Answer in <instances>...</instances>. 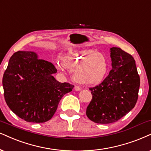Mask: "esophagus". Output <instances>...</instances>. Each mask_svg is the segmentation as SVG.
Returning a JSON list of instances; mask_svg holds the SVG:
<instances>
[{
  "mask_svg": "<svg viewBox=\"0 0 151 151\" xmlns=\"http://www.w3.org/2000/svg\"><path fill=\"white\" fill-rule=\"evenodd\" d=\"M74 90L77 91H79L81 90V88H80L79 86H74Z\"/></svg>",
  "mask_w": 151,
  "mask_h": 151,
  "instance_id": "34e87169",
  "label": "esophagus"
}]
</instances>
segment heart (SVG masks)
<instances>
[{
  "label": "heart",
  "mask_w": 151,
  "mask_h": 151,
  "mask_svg": "<svg viewBox=\"0 0 151 151\" xmlns=\"http://www.w3.org/2000/svg\"><path fill=\"white\" fill-rule=\"evenodd\" d=\"M63 65L73 72L75 81L84 84L100 82L108 70L106 56L93 49H83L71 51L62 58Z\"/></svg>",
  "instance_id": "b5f03b06"
}]
</instances>
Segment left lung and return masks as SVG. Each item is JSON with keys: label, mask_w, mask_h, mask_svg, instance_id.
Returning a JSON list of instances; mask_svg holds the SVG:
<instances>
[{"label": "left lung", "mask_w": 151, "mask_h": 151, "mask_svg": "<svg viewBox=\"0 0 151 151\" xmlns=\"http://www.w3.org/2000/svg\"><path fill=\"white\" fill-rule=\"evenodd\" d=\"M112 69L102 83L89 88L93 98L86 116L99 124L116 122L134 107L140 86L134 58L118 47L110 49Z\"/></svg>", "instance_id": "8db88e82"}]
</instances>
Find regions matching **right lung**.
Instances as JSON below:
<instances>
[{"mask_svg": "<svg viewBox=\"0 0 151 151\" xmlns=\"http://www.w3.org/2000/svg\"><path fill=\"white\" fill-rule=\"evenodd\" d=\"M57 70L51 63L39 59L33 51L12 55L3 77L7 106L17 116L30 123H45L53 117L64 95L74 86L53 77Z\"/></svg>", "mask_w": 151, "mask_h": 151, "instance_id": "right-lung-1", "label": "right lung"}]
</instances>
